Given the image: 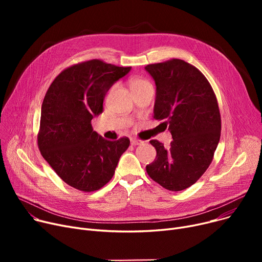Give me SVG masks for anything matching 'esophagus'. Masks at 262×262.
Here are the masks:
<instances>
[{
	"mask_svg": "<svg viewBox=\"0 0 262 262\" xmlns=\"http://www.w3.org/2000/svg\"><path fill=\"white\" fill-rule=\"evenodd\" d=\"M141 143H143V141H141V140H138V139H130V144L132 145H138V144H141Z\"/></svg>",
	"mask_w": 262,
	"mask_h": 262,
	"instance_id": "1",
	"label": "esophagus"
}]
</instances>
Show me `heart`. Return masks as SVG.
Wrapping results in <instances>:
<instances>
[{
  "mask_svg": "<svg viewBox=\"0 0 262 262\" xmlns=\"http://www.w3.org/2000/svg\"><path fill=\"white\" fill-rule=\"evenodd\" d=\"M147 86H150L149 82L143 78V77H140V76H133L130 79H129V88L132 90V92L136 91V90H139V89H142V88H145Z\"/></svg>",
  "mask_w": 262,
  "mask_h": 262,
  "instance_id": "obj_1",
  "label": "heart"
}]
</instances>
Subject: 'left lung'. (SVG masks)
Wrapping results in <instances>:
<instances>
[{"instance_id":"left-lung-1","label":"left lung","mask_w":262,"mask_h":262,"mask_svg":"<svg viewBox=\"0 0 262 262\" xmlns=\"http://www.w3.org/2000/svg\"><path fill=\"white\" fill-rule=\"evenodd\" d=\"M156 84L154 119L162 121L173 140L164 147L158 140L156 159L146 166L154 182L170 191H182L208 169L221 136V115L207 78L182 59L147 64Z\"/></svg>"}]
</instances>
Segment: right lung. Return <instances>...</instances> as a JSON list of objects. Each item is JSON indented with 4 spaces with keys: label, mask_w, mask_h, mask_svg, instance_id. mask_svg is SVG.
<instances>
[{
    "label": "right lung",
    "mask_w": 262,
    "mask_h": 262,
    "mask_svg": "<svg viewBox=\"0 0 262 262\" xmlns=\"http://www.w3.org/2000/svg\"><path fill=\"white\" fill-rule=\"evenodd\" d=\"M130 69L101 59L82 61L62 70L45 95L37 136L39 150L61 180L79 191L104 187L129 146L127 137L104 139L93 132L91 120L103 112L109 88Z\"/></svg>",
    "instance_id": "obj_1"
}]
</instances>
